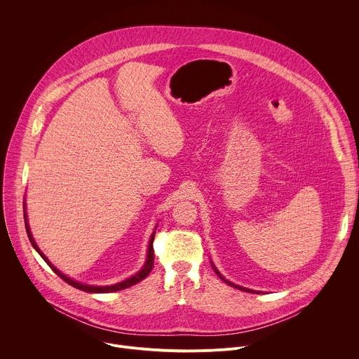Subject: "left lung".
<instances>
[{
  "mask_svg": "<svg viewBox=\"0 0 359 359\" xmlns=\"http://www.w3.org/2000/svg\"><path fill=\"white\" fill-rule=\"evenodd\" d=\"M212 266H213V264H212ZM213 269H215V271H216V274H217V276H219V277H220V278H222V280H224V277H223V276H222V274H220V273H219V271H217V269H216V267H215V266H213ZM224 281H226V283H227V284H229V285H233V287H236V288H238V290H243V291H248V292H254V291H251V290H248V288H244V287H240V285H234V284H233V283H230V281H227V280H224Z\"/></svg>",
  "mask_w": 359,
  "mask_h": 359,
  "instance_id": "obj_1",
  "label": "left lung"
}]
</instances>
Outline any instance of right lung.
I'll return each instance as SVG.
<instances>
[{"label":"right lung","instance_id":"1","mask_svg":"<svg viewBox=\"0 0 359 359\" xmlns=\"http://www.w3.org/2000/svg\"><path fill=\"white\" fill-rule=\"evenodd\" d=\"M24 208H25V204H24ZM24 219H25V229H27V234H28V237H29V241H31L32 247L39 252L41 257L48 263V266H49L50 269H53V271H54L57 276H60L65 283H68L69 285H72V287H75V288H78V290H82V291H85V292H114V291L125 290V288H128V287H132V285L137 284V283L142 281L143 278H146V277L149 276V273L151 271V269H153V260H155V255H153V254H155V252H153V240H155V231H153V234L150 236V240H149V248H147V259H146V263H144V266L142 267V270H140L139 273H136L133 277H130V278H128V280H125V281H122V283H118V284H114V285H105V287L88 285V284H82V283L74 281L72 278L67 277V276L62 274L60 270H57V267H54L53 264H50V262H48V259L45 257V254L38 248L35 240L32 238V234H31V230H29V226H28V222H27V213H24Z\"/></svg>","mask_w":359,"mask_h":359}]
</instances>
